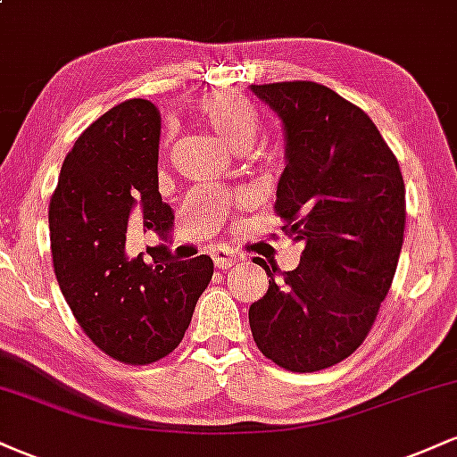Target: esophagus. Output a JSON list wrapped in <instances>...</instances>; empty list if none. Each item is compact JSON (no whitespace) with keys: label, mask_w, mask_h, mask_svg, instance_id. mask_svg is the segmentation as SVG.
<instances>
[{"label":"esophagus","mask_w":457,"mask_h":457,"mask_svg":"<svg viewBox=\"0 0 457 457\" xmlns=\"http://www.w3.org/2000/svg\"><path fill=\"white\" fill-rule=\"evenodd\" d=\"M212 260L217 269H229V266H234L238 262V253H234L232 249H214Z\"/></svg>","instance_id":"34e87169"}]
</instances>
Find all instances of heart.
I'll use <instances>...</instances> for the list:
<instances>
[{
  "label": "heart",
  "mask_w": 457,
  "mask_h": 457,
  "mask_svg": "<svg viewBox=\"0 0 457 457\" xmlns=\"http://www.w3.org/2000/svg\"><path fill=\"white\" fill-rule=\"evenodd\" d=\"M197 118L211 127L229 148L251 145L260 133V120L255 109L232 94H208L195 103ZM212 199V191H208Z\"/></svg>",
  "instance_id": "heart-1"
}]
</instances>
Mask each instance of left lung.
I'll return each mask as SVG.
<instances>
[{
  "label": "left lung",
  "mask_w": 457,
  "mask_h": 457,
  "mask_svg": "<svg viewBox=\"0 0 457 457\" xmlns=\"http://www.w3.org/2000/svg\"><path fill=\"white\" fill-rule=\"evenodd\" d=\"M251 92L281 120L275 211L303 243L295 270L255 260L270 279L249 307L251 333L279 367L327 370L363 344L389 292L406 223L403 178L370 115L337 92L313 81Z\"/></svg>",
  "instance_id": "8db88e82"
}]
</instances>
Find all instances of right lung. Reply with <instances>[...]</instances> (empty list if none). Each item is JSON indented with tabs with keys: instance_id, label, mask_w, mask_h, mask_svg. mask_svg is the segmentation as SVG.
<instances>
[{
	"instance_id": "1",
	"label": "right lung",
	"mask_w": 457,
	"mask_h": 457,
	"mask_svg": "<svg viewBox=\"0 0 457 457\" xmlns=\"http://www.w3.org/2000/svg\"><path fill=\"white\" fill-rule=\"evenodd\" d=\"M159 141L161 113L150 101L109 109L68 152L49 206L54 269L68 307L104 354L130 365L159 361L182 342L214 272L208 255L171 260L165 244L153 247L162 265L126 255L130 218L166 243L174 229L159 193Z\"/></svg>"
}]
</instances>
